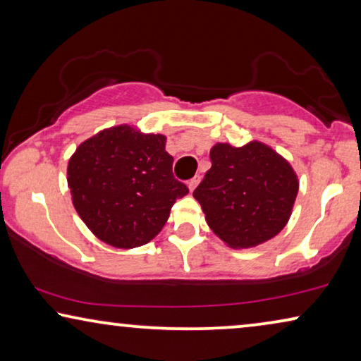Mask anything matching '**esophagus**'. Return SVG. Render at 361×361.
I'll list each match as a JSON object with an SVG mask.
<instances>
[{"mask_svg": "<svg viewBox=\"0 0 361 361\" xmlns=\"http://www.w3.org/2000/svg\"><path fill=\"white\" fill-rule=\"evenodd\" d=\"M200 181H201V176L200 175L192 176V178L188 181V188H190V191H195V188L200 185Z\"/></svg>", "mask_w": 361, "mask_h": 361, "instance_id": "obj_1", "label": "esophagus"}]
</instances>
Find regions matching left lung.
Here are the masks:
<instances>
[{
  "label": "left lung",
  "mask_w": 361,
  "mask_h": 361,
  "mask_svg": "<svg viewBox=\"0 0 361 361\" xmlns=\"http://www.w3.org/2000/svg\"><path fill=\"white\" fill-rule=\"evenodd\" d=\"M211 169L192 196L207 226L232 248H250L283 231L296 201L293 166L262 142L216 144Z\"/></svg>",
  "instance_id": "1"
}]
</instances>
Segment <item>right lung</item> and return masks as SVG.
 <instances>
[{"instance_id":"obj_1","label":"right lung","mask_w":361,"mask_h":361,"mask_svg":"<svg viewBox=\"0 0 361 361\" xmlns=\"http://www.w3.org/2000/svg\"><path fill=\"white\" fill-rule=\"evenodd\" d=\"M166 137L130 126L98 132L75 150L67 181L75 209L99 240L116 248L150 242L188 195L173 176Z\"/></svg>"}]
</instances>
